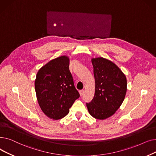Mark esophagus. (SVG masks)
Masks as SVG:
<instances>
[{"label": "esophagus", "mask_w": 156, "mask_h": 156, "mask_svg": "<svg viewBox=\"0 0 156 156\" xmlns=\"http://www.w3.org/2000/svg\"><path fill=\"white\" fill-rule=\"evenodd\" d=\"M84 93V90H80L79 91V94H80V96H83Z\"/></svg>", "instance_id": "obj_1"}]
</instances>
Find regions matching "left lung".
Masks as SVG:
<instances>
[{"label": "left lung", "instance_id": "obj_1", "mask_svg": "<svg viewBox=\"0 0 156 156\" xmlns=\"http://www.w3.org/2000/svg\"><path fill=\"white\" fill-rule=\"evenodd\" d=\"M95 94L86 106L90 115L103 120L112 116L122 103L127 91L126 77L118 66L102 57L92 58Z\"/></svg>", "mask_w": 156, "mask_h": 156}]
</instances>
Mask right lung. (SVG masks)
I'll return each mask as SVG.
<instances>
[{
	"mask_svg": "<svg viewBox=\"0 0 156 156\" xmlns=\"http://www.w3.org/2000/svg\"><path fill=\"white\" fill-rule=\"evenodd\" d=\"M69 62L66 56L56 58L43 66L36 76L35 89L39 105L54 120L67 115L80 96L69 70Z\"/></svg>",
	"mask_w": 156,
	"mask_h": 156,
	"instance_id": "right-lung-1",
	"label": "right lung"
}]
</instances>
